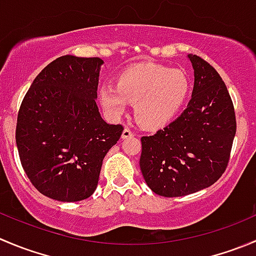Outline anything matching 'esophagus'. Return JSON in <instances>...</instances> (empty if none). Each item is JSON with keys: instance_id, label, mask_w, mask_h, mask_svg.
Returning a JSON list of instances; mask_svg holds the SVG:
<instances>
[{"instance_id": "1", "label": "esophagus", "mask_w": 256, "mask_h": 256, "mask_svg": "<svg viewBox=\"0 0 256 256\" xmlns=\"http://www.w3.org/2000/svg\"><path fill=\"white\" fill-rule=\"evenodd\" d=\"M131 136H134V132L130 130L128 128H125L122 131V138H131Z\"/></svg>"}]
</instances>
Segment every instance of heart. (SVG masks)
I'll use <instances>...</instances> for the list:
<instances>
[{
  "label": "heart",
  "instance_id": "1",
  "mask_svg": "<svg viewBox=\"0 0 256 256\" xmlns=\"http://www.w3.org/2000/svg\"><path fill=\"white\" fill-rule=\"evenodd\" d=\"M188 80L180 70L156 64H140L124 71L116 86L98 90L101 106L110 118H118L134 104L136 121L146 128H161L176 116L186 100Z\"/></svg>",
  "mask_w": 256,
  "mask_h": 256
}]
</instances>
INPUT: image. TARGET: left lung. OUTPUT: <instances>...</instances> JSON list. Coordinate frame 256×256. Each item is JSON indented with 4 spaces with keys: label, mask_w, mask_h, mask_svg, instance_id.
<instances>
[{
    "label": "left lung",
    "mask_w": 256,
    "mask_h": 256,
    "mask_svg": "<svg viewBox=\"0 0 256 256\" xmlns=\"http://www.w3.org/2000/svg\"><path fill=\"white\" fill-rule=\"evenodd\" d=\"M194 90L184 112L155 135L141 138L140 168L160 196L192 194L216 182L229 164L236 118L226 85L196 54Z\"/></svg>",
    "instance_id": "obj_1"
}]
</instances>
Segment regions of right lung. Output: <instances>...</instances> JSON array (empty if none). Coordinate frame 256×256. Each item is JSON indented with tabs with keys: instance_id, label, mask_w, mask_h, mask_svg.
<instances>
[{
	"instance_id": "right-lung-1",
	"label": "right lung",
	"mask_w": 256,
	"mask_h": 256,
	"mask_svg": "<svg viewBox=\"0 0 256 256\" xmlns=\"http://www.w3.org/2000/svg\"><path fill=\"white\" fill-rule=\"evenodd\" d=\"M98 57L61 56L37 75L20 106L16 144L32 185L50 199L90 198L102 160L124 131L98 112Z\"/></svg>"
}]
</instances>
